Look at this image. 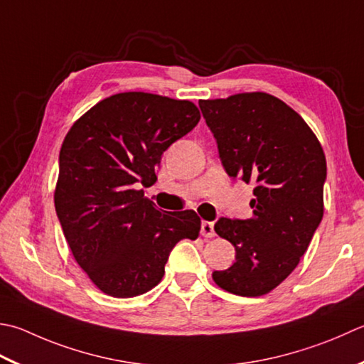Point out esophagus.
Masks as SVG:
<instances>
[{
	"instance_id": "esophagus-1",
	"label": "esophagus",
	"mask_w": 364,
	"mask_h": 364,
	"mask_svg": "<svg viewBox=\"0 0 364 364\" xmlns=\"http://www.w3.org/2000/svg\"><path fill=\"white\" fill-rule=\"evenodd\" d=\"M200 233H202V237H205V238H213V237H215V224L208 223V220H202Z\"/></svg>"
}]
</instances>
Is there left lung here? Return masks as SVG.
Here are the masks:
<instances>
[{"instance_id":"left-lung-1","label":"left lung","mask_w":364,"mask_h":364,"mask_svg":"<svg viewBox=\"0 0 364 364\" xmlns=\"http://www.w3.org/2000/svg\"><path fill=\"white\" fill-rule=\"evenodd\" d=\"M225 172L254 183L252 218H220L215 230L235 263L213 273L220 289L262 296L294 272L323 218L326 159L306 121L268 92L198 101Z\"/></svg>"}]
</instances>
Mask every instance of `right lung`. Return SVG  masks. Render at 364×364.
I'll return each mask as SVG.
<instances>
[{"label":"right lung","instance_id":"1","mask_svg":"<svg viewBox=\"0 0 364 364\" xmlns=\"http://www.w3.org/2000/svg\"><path fill=\"white\" fill-rule=\"evenodd\" d=\"M191 101L118 92L78 118L64 137L55 210L63 233L95 286L131 298L158 286L173 246L196 240V211H162L145 197L161 156L197 126Z\"/></svg>","mask_w":364,"mask_h":364}]
</instances>
